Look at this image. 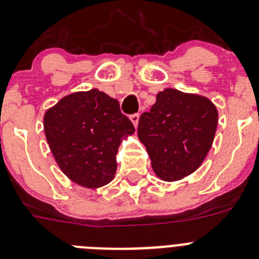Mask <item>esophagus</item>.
Wrapping results in <instances>:
<instances>
[{"mask_svg": "<svg viewBox=\"0 0 259 259\" xmlns=\"http://www.w3.org/2000/svg\"><path fill=\"white\" fill-rule=\"evenodd\" d=\"M130 119H131L132 124H134L135 127H137V124H139V119H140V114H132L131 117H130Z\"/></svg>", "mask_w": 259, "mask_h": 259, "instance_id": "obj_1", "label": "esophagus"}]
</instances>
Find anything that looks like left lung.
Listing matches in <instances>:
<instances>
[{
    "label": "left lung",
    "instance_id": "obj_1",
    "mask_svg": "<svg viewBox=\"0 0 259 259\" xmlns=\"http://www.w3.org/2000/svg\"><path fill=\"white\" fill-rule=\"evenodd\" d=\"M218 110L203 95L176 89L158 92L150 111L142 113L137 136L156 176L175 182L195 172L212 148Z\"/></svg>",
    "mask_w": 259,
    "mask_h": 259
}]
</instances>
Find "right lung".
Returning a JSON list of instances; mask_svg holds the SVG:
<instances>
[{"instance_id": "add662e5", "label": "right lung", "mask_w": 259, "mask_h": 259, "mask_svg": "<svg viewBox=\"0 0 259 259\" xmlns=\"http://www.w3.org/2000/svg\"><path fill=\"white\" fill-rule=\"evenodd\" d=\"M47 144L56 164L70 181L99 189L114 179L118 148L135 127L119 103L92 89L61 97L44 115Z\"/></svg>"}]
</instances>
